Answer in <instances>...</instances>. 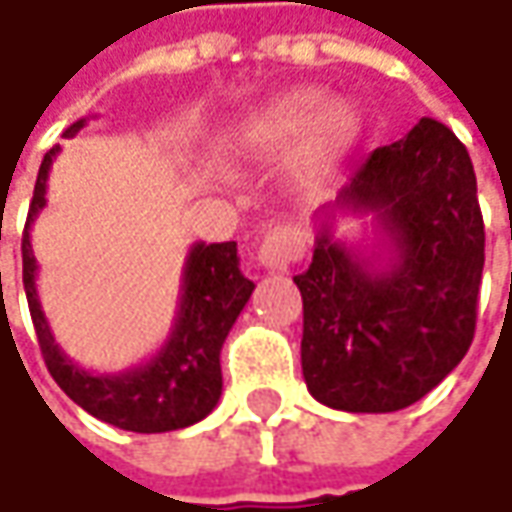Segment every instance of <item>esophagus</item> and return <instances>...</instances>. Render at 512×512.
Wrapping results in <instances>:
<instances>
[{
    "mask_svg": "<svg viewBox=\"0 0 512 512\" xmlns=\"http://www.w3.org/2000/svg\"><path fill=\"white\" fill-rule=\"evenodd\" d=\"M303 252H306L303 232L286 223V226H277L266 235L260 252H257V263L269 272H289L291 266L303 257Z\"/></svg>",
    "mask_w": 512,
    "mask_h": 512,
    "instance_id": "34e87169",
    "label": "esophagus"
}]
</instances>
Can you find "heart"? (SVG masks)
<instances>
[{"mask_svg":"<svg viewBox=\"0 0 512 512\" xmlns=\"http://www.w3.org/2000/svg\"><path fill=\"white\" fill-rule=\"evenodd\" d=\"M360 115L345 101L320 104L317 90H291L249 115L235 133L240 150L272 158L300 147L309 169H334L357 147Z\"/></svg>","mask_w":512,"mask_h":512,"instance_id":"1","label":"heart"}]
</instances>
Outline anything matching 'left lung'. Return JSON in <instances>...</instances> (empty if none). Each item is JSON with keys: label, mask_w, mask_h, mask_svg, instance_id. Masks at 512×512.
<instances>
[{"label": "left lung", "mask_w": 512, "mask_h": 512, "mask_svg": "<svg viewBox=\"0 0 512 512\" xmlns=\"http://www.w3.org/2000/svg\"><path fill=\"white\" fill-rule=\"evenodd\" d=\"M337 211L371 214L383 249L362 256L330 235ZM303 294V377L348 414L414 405L462 362L476 331L485 223L465 144L422 118L377 147L320 212Z\"/></svg>", "instance_id": "8db88e82"}]
</instances>
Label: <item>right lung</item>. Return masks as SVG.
Segmentation results:
<instances>
[{
    "instance_id": "right-lung-1",
    "label": "right lung",
    "mask_w": 512,
    "mask_h": 512,
    "mask_svg": "<svg viewBox=\"0 0 512 512\" xmlns=\"http://www.w3.org/2000/svg\"><path fill=\"white\" fill-rule=\"evenodd\" d=\"M84 118L64 130L73 138ZM62 147L47 152L22 232V280L39 348L50 377L67 397L90 416L133 433H164L189 428L212 414L223 391L221 348L229 328L249 303L255 283L240 272L238 243H195L184 263L181 300L167 343L144 365L121 374H90L64 354L47 323L36 291V257L30 246V226L47 203V175Z\"/></svg>"
}]
</instances>
